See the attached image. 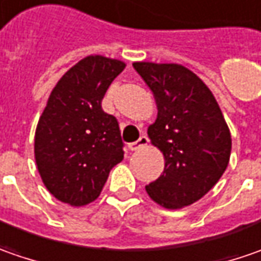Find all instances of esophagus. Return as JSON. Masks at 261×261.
<instances>
[{
    "mask_svg": "<svg viewBox=\"0 0 261 261\" xmlns=\"http://www.w3.org/2000/svg\"><path fill=\"white\" fill-rule=\"evenodd\" d=\"M148 144V139L146 136H141L137 141H134V143H130L128 144V148H130L131 151H136V150H140V148L146 147Z\"/></svg>",
    "mask_w": 261,
    "mask_h": 261,
    "instance_id": "34e87169",
    "label": "esophagus"
}]
</instances>
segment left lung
<instances>
[{
	"instance_id": "8db88e82",
	"label": "left lung",
	"mask_w": 261,
	"mask_h": 261,
	"mask_svg": "<svg viewBox=\"0 0 261 261\" xmlns=\"http://www.w3.org/2000/svg\"><path fill=\"white\" fill-rule=\"evenodd\" d=\"M153 92L158 118L147 128L163 153L165 170L146 186L151 201L180 210L211 191L228 166L231 133L211 89L177 63L134 62Z\"/></svg>"
}]
</instances>
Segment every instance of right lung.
Wrapping results in <instances>:
<instances>
[{"mask_svg": "<svg viewBox=\"0 0 261 261\" xmlns=\"http://www.w3.org/2000/svg\"><path fill=\"white\" fill-rule=\"evenodd\" d=\"M125 63L89 55L50 92L34 134V159L44 186L70 206L94 202L110 170L124 159L120 127L101 102Z\"/></svg>", "mask_w": 261, "mask_h": 261, "instance_id": "add662e5", "label": "right lung"}]
</instances>
